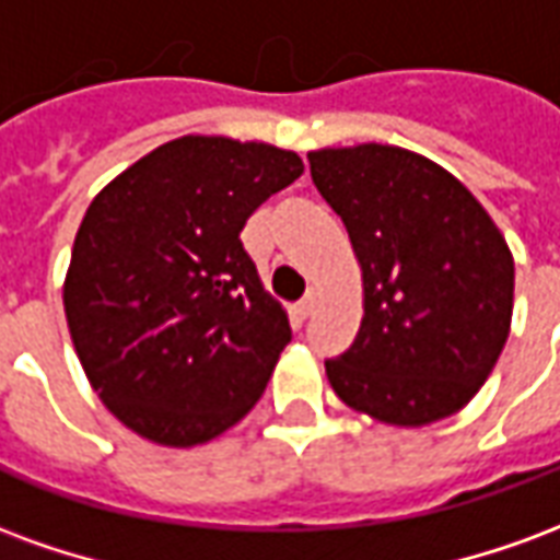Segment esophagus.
Instances as JSON below:
<instances>
[{"label": "esophagus", "instance_id": "34e87169", "mask_svg": "<svg viewBox=\"0 0 560 560\" xmlns=\"http://www.w3.org/2000/svg\"><path fill=\"white\" fill-rule=\"evenodd\" d=\"M315 305H317L315 303V293H308L303 303L296 305V315L303 317V320H305V317H312V315H315Z\"/></svg>", "mask_w": 560, "mask_h": 560}]
</instances>
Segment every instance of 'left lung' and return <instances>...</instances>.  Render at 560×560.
I'll list each match as a JSON object with an SVG mask.
<instances>
[{"label": "left lung", "mask_w": 560, "mask_h": 560, "mask_svg": "<svg viewBox=\"0 0 560 560\" xmlns=\"http://www.w3.org/2000/svg\"><path fill=\"white\" fill-rule=\"evenodd\" d=\"M363 272L360 332L327 360L329 387L372 420L420 429L468 405L504 351L513 252L456 176L411 149L308 152Z\"/></svg>", "instance_id": "obj_1"}]
</instances>
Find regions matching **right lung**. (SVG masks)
Here are the masks:
<instances>
[{"mask_svg": "<svg viewBox=\"0 0 560 560\" xmlns=\"http://www.w3.org/2000/svg\"><path fill=\"white\" fill-rule=\"evenodd\" d=\"M300 173L291 149L185 135L92 197L62 303L92 389L135 434L207 444L264 396L291 324L240 231Z\"/></svg>", "mask_w": 560, "mask_h": 560, "instance_id": "1", "label": "right lung"}]
</instances>
